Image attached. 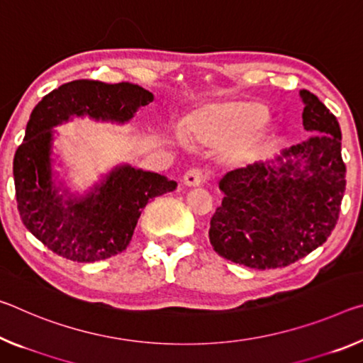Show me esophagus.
<instances>
[{
	"mask_svg": "<svg viewBox=\"0 0 363 363\" xmlns=\"http://www.w3.org/2000/svg\"><path fill=\"white\" fill-rule=\"evenodd\" d=\"M205 174L200 169H189L186 174H184V184L189 187H197V186H202L205 182Z\"/></svg>",
	"mask_w": 363,
	"mask_h": 363,
	"instance_id": "1",
	"label": "esophagus"
}]
</instances>
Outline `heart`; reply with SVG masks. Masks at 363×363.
Listing matches in <instances>:
<instances>
[{"label": "heart", "instance_id": "b5f03b06", "mask_svg": "<svg viewBox=\"0 0 363 363\" xmlns=\"http://www.w3.org/2000/svg\"><path fill=\"white\" fill-rule=\"evenodd\" d=\"M267 108L257 101H228L200 111L189 125V134L205 145L224 143V157L242 163L255 157L263 139Z\"/></svg>", "mask_w": 363, "mask_h": 363}]
</instances>
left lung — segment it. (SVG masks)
Wrapping results in <instances>:
<instances>
[{
	"instance_id": "8db88e82",
	"label": "left lung",
	"mask_w": 363,
	"mask_h": 363,
	"mask_svg": "<svg viewBox=\"0 0 363 363\" xmlns=\"http://www.w3.org/2000/svg\"><path fill=\"white\" fill-rule=\"evenodd\" d=\"M306 142L229 171L210 221L213 250L255 269L283 268L308 255L335 229L346 191L341 128L318 96L301 90Z\"/></svg>"
}]
</instances>
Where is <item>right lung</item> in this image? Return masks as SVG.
Segmentation results:
<instances>
[{
  "mask_svg": "<svg viewBox=\"0 0 363 363\" xmlns=\"http://www.w3.org/2000/svg\"><path fill=\"white\" fill-rule=\"evenodd\" d=\"M152 101V91L135 84L82 79L62 84L33 108L24 142L14 155L17 210L28 231L56 255L90 263L121 254L148 200L172 192L177 184L121 164L84 197L57 194L61 187L51 172V129L72 116L124 124Z\"/></svg>",
  "mask_w": 363,
  "mask_h": 363,
  "instance_id": "add662e5",
  "label": "right lung"
}]
</instances>
